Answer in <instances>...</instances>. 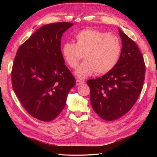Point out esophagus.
Returning a JSON list of instances; mask_svg holds the SVG:
<instances>
[{
    "label": "esophagus",
    "instance_id": "esophagus-1",
    "mask_svg": "<svg viewBox=\"0 0 157 157\" xmlns=\"http://www.w3.org/2000/svg\"><path fill=\"white\" fill-rule=\"evenodd\" d=\"M84 83H85V82H84V81H82V80H79V79H77L76 80V85H80V84H84Z\"/></svg>",
    "mask_w": 157,
    "mask_h": 157
}]
</instances>
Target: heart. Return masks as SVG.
Wrapping results in <instances>:
<instances>
[{
	"mask_svg": "<svg viewBox=\"0 0 157 157\" xmlns=\"http://www.w3.org/2000/svg\"><path fill=\"white\" fill-rule=\"evenodd\" d=\"M121 53L120 39L115 34L95 29H86L75 35V43L66 42L62 48L63 59L71 68L77 67L84 55V61L76 68L80 79L95 72L105 74L118 63Z\"/></svg>",
	"mask_w": 157,
	"mask_h": 157,
	"instance_id": "heart-1",
	"label": "heart"
}]
</instances>
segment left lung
<instances>
[{
  "label": "left lung",
  "instance_id": "obj_1",
  "mask_svg": "<svg viewBox=\"0 0 157 157\" xmlns=\"http://www.w3.org/2000/svg\"><path fill=\"white\" fill-rule=\"evenodd\" d=\"M121 56L112 70L87 81L93 109L106 121L116 120L131 109L142 91L145 66L135 42L118 29Z\"/></svg>",
  "mask_w": 157,
  "mask_h": 157
}]
</instances>
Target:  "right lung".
Wrapping results in <instances>:
<instances>
[{
  "mask_svg": "<svg viewBox=\"0 0 157 157\" xmlns=\"http://www.w3.org/2000/svg\"><path fill=\"white\" fill-rule=\"evenodd\" d=\"M72 23L45 25L18 48L12 83L21 105L34 118L48 122L64 108L75 79L64 64L61 38Z\"/></svg>",
  "mask_w": 157,
  "mask_h": 157,
  "instance_id": "right-lung-1",
  "label": "right lung"
}]
</instances>
